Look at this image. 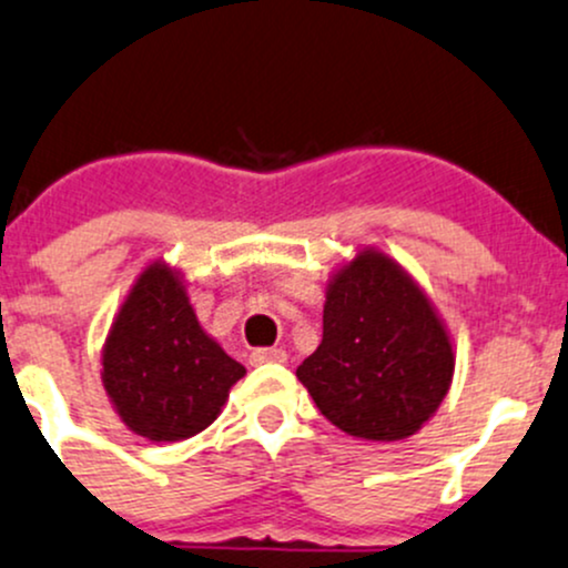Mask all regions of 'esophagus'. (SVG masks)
Wrapping results in <instances>:
<instances>
[{
    "mask_svg": "<svg viewBox=\"0 0 568 568\" xmlns=\"http://www.w3.org/2000/svg\"><path fill=\"white\" fill-rule=\"evenodd\" d=\"M252 365H282L286 363L284 349H254L252 352Z\"/></svg>",
    "mask_w": 568,
    "mask_h": 568,
    "instance_id": "34e87169",
    "label": "esophagus"
}]
</instances>
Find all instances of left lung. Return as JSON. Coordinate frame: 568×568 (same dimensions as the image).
<instances>
[{"label": "left lung", "instance_id": "left-lung-1", "mask_svg": "<svg viewBox=\"0 0 568 568\" xmlns=\"http://www.w3.org/2000/svg\"><path fill=\"white\" fill-rule=\"evenodd\" d=\"M447 327L417 282L363 248L327 284L322 344L297 365L316 408L365 442L414 436L453 384Z\"/></svg>", "mask_w": 568, "mask_h": 568}]
</instances>
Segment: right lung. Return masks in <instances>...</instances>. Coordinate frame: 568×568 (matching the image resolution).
<instances>
[{"instance_id": "right-lung-1", "label": "right lung", "mask_w": 568, "mask_h": 568, "mask_svg": "<svg viewBox=\"0 0 568 568\" xmlns=\"http://www.w3.org/2000/svg\"><path fill=\"white\" fill-rule=\"evenodd\" d=\"M246 374L200 327L179 273L145 267L115 314L102 349V384L121 423L149 442L205 430Z\"/></svg>"}]
</instances>
